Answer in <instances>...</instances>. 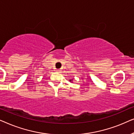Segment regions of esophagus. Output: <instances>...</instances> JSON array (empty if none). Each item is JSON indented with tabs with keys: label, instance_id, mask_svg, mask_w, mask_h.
Returning a JSON list of instances; mask_svg holds the SVG:
<instances>
[{
	"label": "esophagus",
	"instance_id": "1",
	"mask_svg": "<svg viewBox=\"0 0 134 134\" xmlns=\"http://www.w3.org/2000/svg\"><path fill=\"white\" fill-rule=\"evenodd\" d=\"M56 71H57V72H58V73H60V72H61V70H60V69H57V70H56Z\"/></svg>",
	"mask_w": 134,
	"mask_h": 134
}]
</instances>
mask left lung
<instances>
[{
	"mask_svg": "<svg viewBox=\"0 0 134 134\" xmlns=\"http://www.w3.org/2000/svg\"><path fill=\"white\" fill-rule=\"evenodd\" d=\"M70 81H71V80H70Z\"/></svg>",
	"mask_w": 134,
	"mask_h": 134,
	"instance_id": "obj_1",
	"label": "left lung"
}]
</instances>
